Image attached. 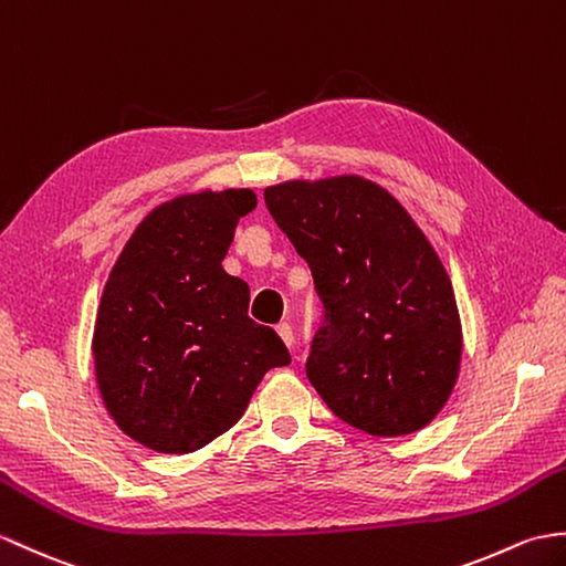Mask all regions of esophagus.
Here are the masks:
<instances>
[{
    "label": "esophagus",
    "mask_w": 566,
    "mask_h": 566,
    "mask_svg": "<svg viewBox=\"0 0 566 566\" xmlns=\"http://www.w3.org/2000/svg\"><path fill=\"white\" fill-rule=\"evenodd\" d=\"M277 333H280V337L284 339L286 347H294V331H292V325H289V323H280V325H277Z\"/></svg>",
    "instance_id": "34e87169"
}]
</instances>
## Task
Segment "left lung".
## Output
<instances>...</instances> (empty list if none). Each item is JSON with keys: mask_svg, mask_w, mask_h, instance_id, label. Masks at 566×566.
Instances as JSON below:
<instances>
[{"mask_svg": "<svg viewBox=\"0 0 566 566\" xmlns=\"http://www.w3.org/2000/svg\"><path fill=\"white\" fill-rule=\"evenodd\" d=\"M323 301L306 376L371 437L427 427L453 392L463 333L449 274L407 209L359 176L265 188Z\"/></svg>", "mask_w": 566, "mask_h": 566, "instance_id": "obj_1", "label": "left lung"}]
</instances>
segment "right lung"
<instances>
[{"label": "right lung", "mask_w": 566, "mask_h": 566, "mask_svg": "<svg viewBox=\"0 0 566 566\" xmlns=\"http://www.w3.org/2000/svg\"><path fill=\"white\" fill-rule=\"evenodd\" d=\"M253 190H202L142 219L105 282L94 327L96 384L129 439L192 453L229 431L274 366L280 335L248 318L251 289L221 268Z\"/></svg>", "instance_id": "add662e5"}]
</instances>
